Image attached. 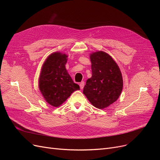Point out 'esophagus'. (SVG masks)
<instances>
[{
    "label": "esophagus",
    "instance_id": "obj_1",
    "mask_svg": "<svg viewBox=\"0 0 160 160\" xmlns=\"http://www.w3.org/2000/svg\"><path fill=\"white\" fill-rule=\"evenodd\" d=\"M79 85H80V88H81V89H83V88H84V86H85V82H84V81L81 82Z\"/></svg>",
    "mask_w": 160,
    "mask_h": 160
}]
</instances>
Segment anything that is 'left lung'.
Segmentation results:
<instances>
[{"mask_svg":"<svg viewBox=\"0 0 160 160\" xmlns=\"http://www.w3.org/2000/svg\"><path fill=\"white\" fill-rule=\"evenodd\" d=\"M92 77L87 80L83 93L94 107L104 109L117 101L123 89L122 72L108 53L93 52L90 56Z\"/></svg>","mask_w":160,"mask_h":160,"instance_id":"left-lung-1","label":"left lung"}]
</instances>
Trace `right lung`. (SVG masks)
<instances>
[{
  "label": "right lung",
  "instance_id": "obj_1",
  "mask_svg": "<svg viewBox=\"0 0 160 160\" xmlns=\"http://www.w3.org/2000/svg\"><path fill=\"white\" fill-rule=\"evenodd\" d=\"M67 56L61 52L52 53L43 64L39 77V89L48 103L58 107L72 92L79 90L68 74L65 64Z\"/></svg>",
  "mask_w": 160,
  "mask_h": 160
}]
</instances>
